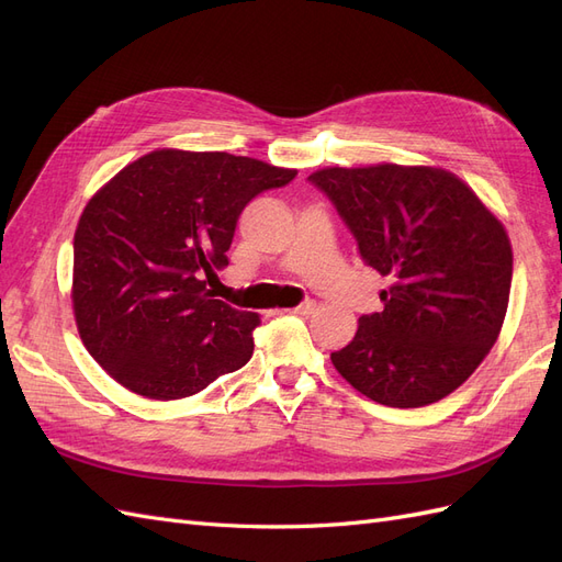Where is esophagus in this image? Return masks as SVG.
Returning a JSON list of instances; mask_svg holds the SVG:
<instances>
[{"label": "esophagus", "mask_w": 562, "mask_h": 562, "mask_svg": "<svg viewBox=\"0 0 562 562\" xmlns=\"http://www.w3.org/2000/svg\"><path fill=\"white\" fill-rule=\"evenodd\" d=\"M314 310H316V302L307 300V302L297 304V307H295V310H291V312H293V314H300V316H310V314H314Z\"/></svg>", "instance_id": "34e87169"}]
</instances>
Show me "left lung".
<instances>
[{"label": "left lung", "mask_w": 562, "mask_h": 562, "mask_svg": "<svg viewBox=\"0 0 562 562\" xmlns=\"http://www.w3.org/2000/svg\"><path fill=\"white\" fill-rule=\"evenodd\" d=\"M310 182L330 199L361 260L391 283L380 293L384 310L359 318L333 366L389 407L446 398L502 330L514 274L502 223L440 168H323Z\"/></svg>", "instance_id": "1"}]
</instances>
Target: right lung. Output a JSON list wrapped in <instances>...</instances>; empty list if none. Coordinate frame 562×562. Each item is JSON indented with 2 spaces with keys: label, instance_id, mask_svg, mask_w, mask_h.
<instances>
[{
  "label": "right lung",
  "instance_id": "obj_1",
  "mask_svg": "<svg viewBox=\"0 0 562 562\" xmlns=\"http://www.w3.org/2000/svg\"><path fill=\"white\" fill-rule=\"evenodd\" d=\"M295 176L227 151L157 149L89 201L72 302L81 342L110 378L173 401L250 361L260 316L215 300L206 279L229 265L248 203Z\"/></svg>",
  "mask_w": 562,
  "mask_h": 562
}]
</instances>
